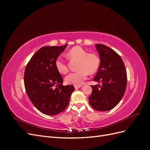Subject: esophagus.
Instances as JSON below:
<instances>
[{
    "label": "esophagus",
    "mask_w": 150,
    "mask_h": 150,
    "mask_svg": "<svg viewBox=\"0 0 150 150\" xmlns=\"http://www.w3.org/2000/svg\"><path fill=\"white\" fill-rule=\"evenodd\" d=\"M82 87V85H79V86H74V88H75V89H78V88H81Z\"/></svg>",
    "instance_id": "obj_1"
}]
</instances>
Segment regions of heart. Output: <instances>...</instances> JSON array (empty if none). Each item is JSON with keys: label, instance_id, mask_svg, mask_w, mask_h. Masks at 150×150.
Here are the masks:
<instances>
[{"label": "heart", "instance_id": "obj_1", "mask_svg": "<svg viewBox=\"0 0 150 150\" xmlns=\"http://www.w3.org/2000/svg\"><path fill=\"white\" fill-rule=\"evenodd\" d=\"M67 56L71 59L78 61L77 71L68 74L65 78L67 84L79 86L81 85L88 78V74L96 73L101 66V59L96 53L88 52L80 46H75L67 52ZM55 67L58 72L66 74L68 67L62 57L59 56L55 61Z\"/></svg>", "mask_w": 150, "mask_h": 150}]
</instances>
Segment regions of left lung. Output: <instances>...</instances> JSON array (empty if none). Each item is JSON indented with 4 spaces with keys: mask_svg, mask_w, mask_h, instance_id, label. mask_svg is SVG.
<instances>
[{
    "mask_svg": "<svg viewBox=\"0 0 150 150\" xmlns=\"http://www.w3.org/2000/svg\"><path fill=\"white\" fill-rule=\"evenodd\" d=\"M101 59V66L94 78L101 83L91 86L92 94L89 97L90 105L99 111L112 110L121 100L126 91L127 74L121 57L105 45H95Z\"/></svg>",
    "mask_w": 150,
    "mask_h": 150,
    "instance_id": "left-lung-1",
    "label": "left lung"
}]
</instances>
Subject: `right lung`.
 Returning <instances> with one entry per match:
<instances>
[{
    "mask_svg": "<svg viewBox=\"0 0 150 150\" xmlns=\"http://www.w3.org/2000/svg\"><path fill=\"white\" fill-rule=\"evenodd\" d=\"M62 46H45L31 57L24 72V86L33 105L44 115H56L68 106L72 85L63 86V79L55 67L56 58L64 51Z\"/></svg>",
    "mask_w": 150,
    "mask_h": 150,
    "instance_id": "obj_1",
    "label": "right lung"
}]
</instances>
